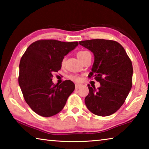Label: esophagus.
<instances>
[{"label": "esophagus", "instance_id": "esophagus-1", "mask_svg": "<svg viewBox=\"0 0 149 149\" xmlns=\"http://www.w3.org/2000/svg\"><path fill=\"white\" fill-rule=\"evenodd\" d=\"M81 86V84H75V89H79V88Z\"/></svg>", "mask_w": 149, "mask_h": 149}]
</instances>
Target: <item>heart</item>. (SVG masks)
I'll return each mask as SVG.
<instances>
[{
	"instance_id": "obj_1",
	"label": "heart",
	"mask_w": 149,
	"mask_h": 149,
	"mask_svg": "<svg viewBox=\"0 0 149 149\" xmlns=\"http://www.w3.org/2000/svg\"><path fill=\"white\" fill-rule=\"evenodd\" d=\"M87 52H89L86 51V50H81V51L78 52L77 54V58L81 60L82 59V58L84 56V55L86 53H87ZM65 60H66L65 57L63 58H62V62H61V65H64V64H65ZM68 79H70V80L73 81H79L81 80L80 77L78 76V75H75V74L70 75H68Z\"/></svg>"
}]
</instances>
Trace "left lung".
I'll list each match as a JSON object with an SVG mask.
<instances>
[{
    "label": "left lung",
    "mask_w": 149,
    "mask_h": 149,
    "mask_svg": "<svg viewBox=\"0 0 149 149\" xmlns=\"http://www.w3.org/2000/svg\"><path fill=\"white\" fill-rule=\"evenodd\" d=\"M95 56L88 77L100 86L89 87L85 103L90 112L99 116L114 114L122 107L132 87L133 66L130 57L119 42L112 40L91 39L79 42Z\"/></svg>",
    "instance_id": "obj_1"
}]
</instances>
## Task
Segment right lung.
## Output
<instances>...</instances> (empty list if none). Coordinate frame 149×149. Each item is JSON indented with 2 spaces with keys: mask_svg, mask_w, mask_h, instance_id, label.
<instances>
[{
  "mask_svg": "<svg viewBox=\"0 0 149 149\" xmlns=\"http://www.w3.org/2000/svg\"><path fill=\"white\" fill-rule=\"evenodd\" d=\"M78 45V42L41 39L27 48L19 62L18 83L27 104L43 117L61 111L75 89L72 81L52 83V73L61 69L63 58Z\"/></svg>",
  "mask_w": 149,
  "mask_h": 149,
  "instance_id": "1",
  "label": "right lung"
}]
</instances>
